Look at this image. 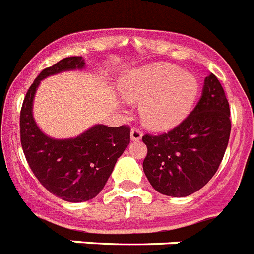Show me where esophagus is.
<instances>
[{"label": "esophagus", "instance_id": "34e87169", "mask_svg": "<svg viewBox=\"0 0 254 254\" xmlns=\"http://www.w3.org/2000/svg\"><path fill=\"white\" fill-rule=\"evenodd\" d=\"M142 138V131L138 128H132L131 129V140L132 141H138Z\"/></svg>", "mask_w": 254, "mask_h": 254}]
</instances>
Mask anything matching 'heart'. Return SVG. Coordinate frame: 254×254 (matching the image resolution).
Listing matches in <instances>:
<instances>
[{
    "mask_svg": "<svg viewBox=\"0 0 254 254\" xmlns=\"http://www.w3.org/2000/svg\"><path fill=\"white\" fill-rule=\"evenodd\" d=\"M121 93L141 103V117L152 128H170L190 114L199 93L192 73L170 64H154L134 69L121 81Z\"/></svg>",
    "mask_w": 254,
    "mask_h": 254,
    "instance_id": "1",
    "label": "heart"
}]
</instances>
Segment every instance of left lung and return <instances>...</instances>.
I'll use <instances>...</instances> for the list:
<instances>
[{"label": "left lung", "instance_id": "8db88e82", "mask_svg": "<svg viewBox=\"0 0 254 254\" xmlns=\"http://www.w3.org/2000/svg\"><path fill=\"white\" fill-rule=\"evenodd\" d=\"M230 108L214 73L205 78L194 109L176 128L158 136L145 134L143 172L159 193L186 197L207 185L228 147Z\"/></svg>", "mask_w": 254, "mask_h": 254}]
</instances>
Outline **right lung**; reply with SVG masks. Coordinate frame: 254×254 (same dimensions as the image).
I'll return each instance as SVG.
<instances>
[{
    "label": "right lung",
    "mask_w": 254,
    "mask_h": 254,
    "mask_svg": "<svg viewBox=\"0 0 254 254\" xmlns=\"http://www.w3.org/2000/svg\"><path fill=\"white\" fill-rule=\"evenodd\" d=\"M84 67L82 57H67L44 68L29 87L20 112V140L29 167L44 188L68 202H84L99 194L129 145L131 132L128 126L95 125L77 137L56 140L40 131L33 117V100L40 81Z\"/></svg>",
    "instance_id": "1"
}]
</instances>
